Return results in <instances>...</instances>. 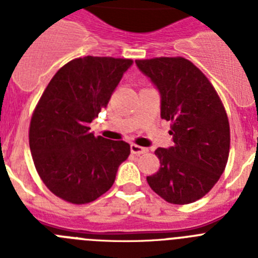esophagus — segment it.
<instances>
[{
  "instance_id": "1",
  "label": "esophagus",
  "mask_w": 258,
  "mask_h": 258,
  "mask_svg": "<svg viewBox=\"0 0 258 258\" xmlns=\"http://www.w3.org/2000/svg\"><path fill=\"white\" fill-rule=\"evenodd\" d=\"M131 151L134 155H142L149 151V149H146V147H142V146L138 145H131Z\"/></svg>"
}]
</instances>
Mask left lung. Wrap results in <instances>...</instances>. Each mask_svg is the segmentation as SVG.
<instances>
[{
	"label": "left lung",
	"instance_id": "obj_1",
	"mask_svg": "<svg viewBox=\"0 0 258 258\" xmlns=\"http://www.w3.org/2000/svg\"><path fill=\"white\" fill-rule=\"evenodd\" d=\"M160 93V116L170 121L173 146L157 149L160 168L150 187L172 204H190L217 183L230 151L226 111L206 75L187 59L136 60Z\"/></svg>",
	"mask_w": 258,
	"mask_h": 258
}]
</instances>
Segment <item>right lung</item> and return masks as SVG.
Returning <instances> with one entry per match:
<instances>
[{"instance_id":"1","label":"right lung","mask_w":258,"mask_h":258,"mask_svg":"<svg viewBox=\"0 0 258 258\" xmlns=\"http://www.w3.org/2000/svg\"><path fill=\"white\" fill-rule=\"evenodd\" d=\"M132 59L84 56L68 61L50 80L29 125V149L46 187L72 204L94 202L111 188L131 154L124 141L90 133Z\"/></svg>"}]
</instances>
